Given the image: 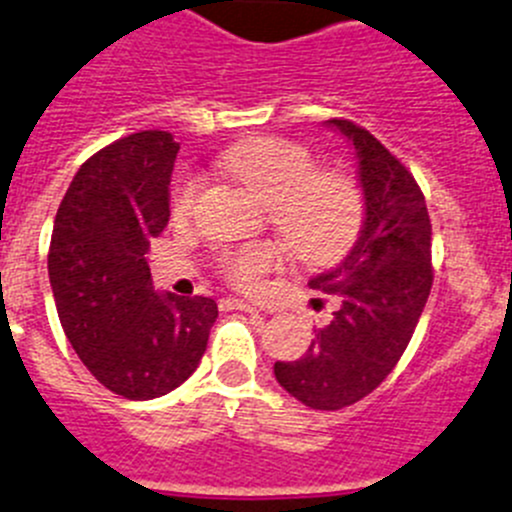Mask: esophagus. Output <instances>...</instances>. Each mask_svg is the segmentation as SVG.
Instances as JSON below:
<instances>
[{"label":"esophagus","instance_id":"esophagus-1","mask_svg":"<svg viewBox=\"0 0 512 512\" xmlns=\"http://www.w3.org/2000/svg\"><path fill=\"white\" fill-rule=\"evenodd\" d=\"M224 303H227L229 308H234V310H245V313H257V308H252V305L245 303V300L229 298V300H224Z\"/></svg>","mask_w":512,"mask_h":512}]
</instances>
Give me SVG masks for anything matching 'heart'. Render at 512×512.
<instances>
[{
    "instance_id": "b5f03b06",
    "label": "heart",
    "mask_w": 512,
    "mask_h": 512,
    "mask_svg": "<svg viewBox=\"0 0 512 512\" xmlns=\"http://www.w3.org/2000/svg\"><path fill=\"white\" fill-rule=\"evenodd\" d=\"M222 169L270 207L272 227L300 262L336 265L364 232V189L346 174H318L310 151L298 143L283 138L240 143L222 156ZM197 194L199 179H181L171 194V212L176 217L189 214ZM280 262L283 255L278 247L255 242L222 255L219 270L234 288L255 290Z\"/></svg>"
}]
</instances>
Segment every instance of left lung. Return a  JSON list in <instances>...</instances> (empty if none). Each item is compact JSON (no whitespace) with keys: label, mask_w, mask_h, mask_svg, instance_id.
<instances>
[{"label":"left lung","mask_w":512,"mask_h":512,"mask_svg":"<svg viewBox=\"0 0 512 512\" xmlns=\"http://www.w3.org/2000/svg\"><path fill=\"white\" fill-rule=\"evenodd\" d=\"M356 148L364 232L341 265L310 280L336 298L305 356L278 361L275 379L310 409L336 412L376 389L399 364L432 290V224L412 171L353 121L331 118Z\"/></svg>","instance_id":"8db88e82"}]
</instances>
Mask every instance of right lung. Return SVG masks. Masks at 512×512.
I'll use <instances>...</instances> for the list:
<instances>
[{
  "label": "right lung",
  "instance_id": "obj_1",
  "mask_svg": "<svg viewBox=\"0 0 512 512\" xmlns=\"http://www.w3.org/2000/svg\"><path fill=\"white\" fill-rule=\"evenodd\" d=\"M179 143L166 131L118 138L90 156L62 197L47 272L70 346L123 399L184 384L217 321L212 298L156 293L146 252L169 222Z\"/></svg>",
  "mask_w": 512,
  "mask_h": 512
}]
</instances>
